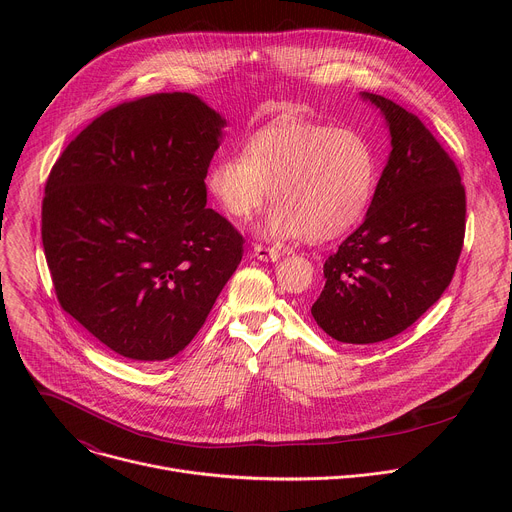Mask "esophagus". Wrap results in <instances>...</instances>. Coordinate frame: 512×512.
Here are the masks:
<instances>
[{
  "instance_id": "esophagus-1",
  "label": "esophagus",
  "mask_w": 512,
  "mask_h": 512,
  "mask_svg": "<svg viewBox=\"0 0 512 512\" xmlns=\"http://www.w3.org/2000/svg\"><path fill=\"white\" fill-rule=\"evenodd\" d=\"M253 255L259 261H277L281 257V251L275 247H265V245H255L253 247Z\"/></svg>"
}]
</instances>
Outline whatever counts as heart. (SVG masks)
I'll use <instances>...</instances> for the list:
<instances>
[{
    "instance_id": "1",
    "label": "heart",
    "mask_w": 512,
    "mask_h": 512,
    "mask_svg": "<svg viewBox=\"0 0 512 512\" xmlns=\"http://www.w3.org/2000/svg\"><path fill=\"white\" fill-rule=\"evenodd\" d=\"M204 184L235 221H249L271 192L275 204L261 225L269 239L330 241L367 212L377 158L369 139L352 129L285 119L251 133L243 156L212 162Z\"/></svg>"
}]
</instances>
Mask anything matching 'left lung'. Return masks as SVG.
Returning a JSON list of instances; mask_svg holds the SVG:
<instances>
[{
	"instance_id": "1",
	"label": "left lung",
	"mask_w": 512,
	"mask_h": 512,
	"mask_svg": "<svg viewBox=\"0 0 512 512\" xmlns=\"http://www.w3.org/2000/svg\"><path fill=\"white\" fill-rule=\"evenodd\" d=\"M362 99L383 113L391 154L362 225L326 259L312 306L346 344L383 342L419 320L450 285L466 231L462 178L440 141L391 99Z\"/></svg>"
}]
</instances>
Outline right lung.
Segmentation results:
<instances>
[{"label": "right lung", "mask_w": 512, "mask_h": 512, "mask_svg": "<svg viewBox=\"0 0 512 512\" xmlns=\"http://www.w3.org/2000/svg\"><path fill=\"white\" fill-rule=\"evenodd\" d=\"M227 121L190 93L117 105L72 139L42 200V245L66 314L109 350L158 362L184 350L243 259L206 206Z\"/></svg>", "instance_id": "add662e5"}]
</instances>
